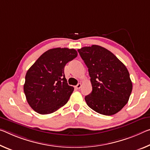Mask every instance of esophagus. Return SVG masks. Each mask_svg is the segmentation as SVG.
<instances>
[{"instance_id": "1", "label": "esophagus", "mask_w": 150, "mask_h": 150, "mask_svg": "<svg viewBox=\"0 0 150 150\" xmlns=\"http://www.w3.org/2000/svg\"><path fill=\"white\" fill-rule=\"evenodd\" d=\"M81 87V83H78V84L75 86V88H76V89H79Z\"/></svg>"}]
</instances>
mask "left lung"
I'll list each match as a JSON object with an SVG mask.
<instances>
[{
  "mask_svg": "<svg viewBox=\"0 0 150 150\" xmlns=\"http://www.w3.org/2000/svg\"><path fill=\"white\" fill-rule=\"evenodd\" d=\"M77 51L91 77L92 91L85 97L87 105L102 115L117 113L126 105L132 91L126 67L111 51L99 45Z\"/></svg>",
  "mask_w": 150,
  "mask_h": 150,
  "instance_id": "obj_1",
  "label": "left lung"
}]
</instances>
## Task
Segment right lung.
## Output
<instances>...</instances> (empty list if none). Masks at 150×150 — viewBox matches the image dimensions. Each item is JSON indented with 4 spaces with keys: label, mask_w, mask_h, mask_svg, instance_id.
I'll use <instances>...</instances> for the list:
<instances>
[{
    "label": "right lung",
    "mask_w": 150,
    "mask_h": 150,
    "mask_svg": "<svg viewBox=\"0 0 150 150\" xmlns=\"http://www.w3.org/2000/svg\"><path fill=\"white\" fill-rule=\"evenodd\" d=\"M77 56L74 49H51L30 67L26 73L24 92L33 110L46 115L67 103L74 87L68 85L64 68Z\"/></svg>",
    "instance_id": "1"
}]
</instances>
